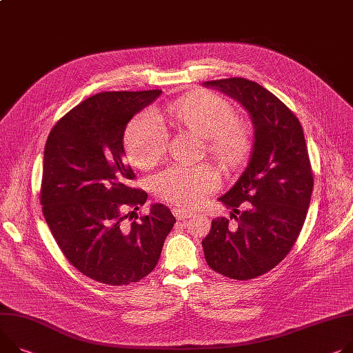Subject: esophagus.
<instances>
[{"label": "esophagus", "mask_w": 353, "mask_h": 353, "mask_svg": "<svg viewBox=\"0 0 353 353\" xmlns=\"http://www.w3.org/2000/svg\"><path fill=\"white\" fill-rule=\"evenodd\" d=\"M172 213L175 214V218L178 221H186L189 218H192V216H195L194 212L191 210H186V209H179V208H174L172 209Z\"/></svg>", "instance_id": "obj_1"}]
</instances>
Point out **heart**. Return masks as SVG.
Listing matches in <instances>:
<instances>
[{
    "label": "heart",
    "instance_id": "heart-1",
    "mask_svg": "<svg viewBox=\"0 0 353 353\" xmlns=\"http://www.w3.org/2000/svg\"><path fill=\"white\" fill-rule=\"evenodd\" d=\"M158 116L182 131L208 140V152L225 170H234L250 148L249 132L236 120L225 97L198 93L168 104ZM125 150L132 164L151 168L167 151V131L151 113L135 117L125 132ZM219 175L208 165H172L155 176V194L179 206H194L219 186Z\"/></svg>",
    "mask_w": 353,
    "mask_h": 353
}]
</instances>
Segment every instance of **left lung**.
Returning a JSON list of instances; mask_svg holds the SVG:
<instances>
[{"instance_id": "8db88e82", "label": "left lung", "mask_w": 353, "mask_h": 353, "mask_svg": "<svg viewBox=\"0 0 353 353\" xmlns=\"http://www.w3.org/2000/svg\"><path fill=\"white\" fill-rule=\"evenodd\" d=\"M203 86L240 103L254 130L248 167L219 196L237 225L226 218L212 221L202 240L205 259L225 277L256 279L288 254L310 208L314 178L303 127L279 97L252 80L230 77Z\"/></svg>"}]
</instances>
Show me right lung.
I'll return each instance as SVG.
<instances>
[{"label":"right lung","instance_id":"add662e5","mask_svg":"<svg viewBox=\"0 0 353 353\" xmlns=\"http://www.w3.org/2000/svg\"><path fill=\"white\" fill-rule=\"evenodd\" d=\"M161 93L94 94L65 114L45 144V221L72 265L103 284L125 285L148 276L175 223L162 203H152L137 222L127 223L130 213H124L148 198L130 185L135 175L124 159V131Z\"/></svg>","mask_w":353,"mask_h":353}]
</instances>
